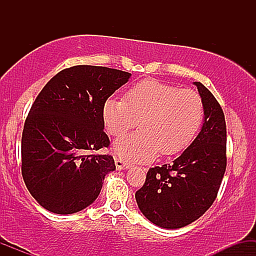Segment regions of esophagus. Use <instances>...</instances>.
I'll return each instance as SVG.
<instances>
[{
	"label": "esophagus",
	"instance_id": "obj_1",
	"mask_svg": "<svg viewBox=\"0 0 256 256\" xmlns=\"http://www.w3.org/2000/svg\"><path fill=\"white\" fill-rule=\"evenodd\" d=\"M116 170H119V171H122V170H128L131 167V165L128 162V161H124L122 158H116Z\"/></svg>",
	"mask_w": 256,
	"mask_h": 256
}]
</instances>
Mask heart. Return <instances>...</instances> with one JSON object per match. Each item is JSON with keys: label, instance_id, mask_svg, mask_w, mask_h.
<instances>
[{"label": "heart", "instance_id": "b5f03b06", "mask_svg": "<svg viewBox=\"0 0 256 256\" xmlns=\"http://www.w3.org/2000/svg\"><path fill=\"white\" fill-rule=\"evenodd\" d=\"M204 102L198 92L155 79L143 80L125 100L108 98L102 118L108 134L122 136L140 122V130L118 138L113 150L128 161H149L184 150L201 128Z\"/></svg>", "mask_w": 256, "mask_h": 256}]
</instances>
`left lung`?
Wrapping results in <instances>:
<instances>
[{"instance_id":"obj_1","label":"left lung","mask_w":256,"mask_h":256,"mask_svg":"<svg viewBox=\"0 0 256 256\" xmlns=\"http://www.w3.org/2000/svg\"><path fill=\"white\" fill-rule=\"evenodd\" d=\"M204 124L192 143L172 164L152 167L136 192L138 208L152 224L180 228L204 216L218 195L226 170L224 112L200 82Z\"/></svg>"}]
</instances>
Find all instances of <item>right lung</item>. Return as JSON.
Returning <instances> with one entry per match:
<instances>
[{"label":"right lung","instance_id":"1","mask_svg":"<svg viewBox=\"0 0 256 256\" xmlns=\"http://www.w3.org/2000/svg\"><path fill=\"white\" fill-rule=\"evenodd\" d=\"M131 73L79 64L46 83L26 118L22 173L28 192L46 210L72 214L98 198L116 170L110 155H88L110 146L102 108Z\"/></svg>","mask_w":256,"mask_h":256}]
</instances>
